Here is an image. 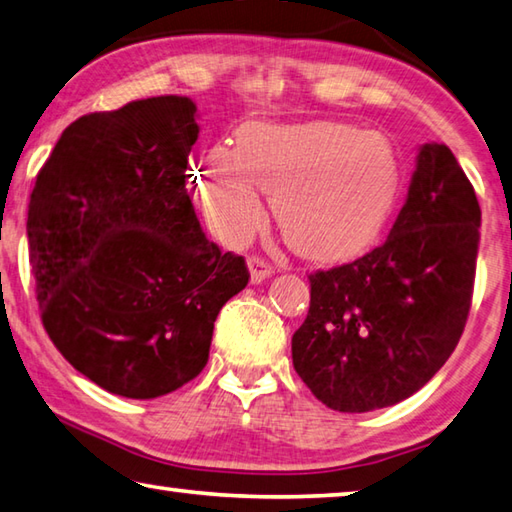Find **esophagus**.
<instances>
[{
	"mask_svg": "<svg viewBox=\"0 0 512 512\" xmlns=\"http://www.w3.org/2000/svg\"><path fill=\"white\" fill-rule=\"evenodd\" d=\"M247 265H249L251 283H263L265 279H270V276H272V265L261 256H249Z\"/></svg>",
	"mask_w": 512,
	"mask_h": 512,
	"instance_id": "obj_1",
	"label": "esophagus"
}]
</instances>
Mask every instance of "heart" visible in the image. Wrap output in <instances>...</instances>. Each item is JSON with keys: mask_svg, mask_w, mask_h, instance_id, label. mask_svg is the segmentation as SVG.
<instances>
[{"mask_svg": "<svg viewBox=\"0 0 512 512\" xmlns=\"http://www.w3.org/2000/svg\"><path fill=\"white\" fill-rule=\"evenodd\" d=\"M197 200L224 238L261 222L258 191L272 197L288 245L312 261L360 254L387 224L400 191V159L380 132L337 121L249 123L236 150L213 148L197 173Z\"/></svg>", "mask_w": 512, "mask_h": 512, "instance_id": "b5f03b06", "label": "heart"}]
</instances>
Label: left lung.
I'll return each mask as SVG.
<instances>
[{"label":"left lung","instance_id":"obj_1","mask_svg":"<svg viewBox=\"0 0 512 512\" xmlns=\"http://www.w3.org/2000/svg\"><path fill=\"white\" fill-rule=\"evenodd\" d=\"M479 227L477 195L452 150L425 143L389 238L353 263L310 274L292 362L317 400L364 414L434 378L468 321Z\"/></svg>","mask_w":512,"mask_h":512}]
</instances>
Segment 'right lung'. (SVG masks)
I'll return each mask as SVG.
<instances>
[{"label": "right lung", "mask_w": 512, "mask_h": 512, "mask_svg": "<svg viewBox=\"0 0 512 512\" xmlns=\"http://www.w3.org/2000/svg\"><path fill=\"white\" fill-rule=\"evenodd\" d=\"M197 107L186 96L80 116L35 179L31 267L44 330L98 387L150 400L206 366L245 258L204 236L186 191Z\"/></svg>", "instance_id": "obj_1"}]
</instances>
